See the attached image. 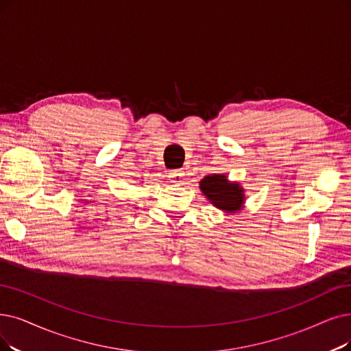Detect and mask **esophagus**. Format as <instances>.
I'll use <instances>...</instances> for the list:
<instances>
[{"instance_id":"34e87169","label":"esophagus","mask_w":351,"mask_h":351,"mask_svg":"<svg viewBox=\"0 0 351 351\" xmlns=\"http://www.w3.org/2000/svg\"><path fill=\"white\" fill-rule=\"evenodd\" d=\"M170 178L173 184H183L184 183V171L181 170H174L170 173Z\"/></svg>"}]
</instances>
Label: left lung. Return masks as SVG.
<instances>
[{
    "label": "left lung",
    "mask_w": 351,
    "mask_h": 351,
    "mask_svg": "<svg viewBox=\"0 0 351 351\" xmlns=\"http://www.w3.org/2000/svg\"><path fill=\"white\" fill-rule=\"evenodd\" d=\"M204 197L224 213H239L245 207V189L237 181H230L226 174H210L200 180Z\"/></svg>",
    "instance_id": "obj_1"
}]
</instances>
